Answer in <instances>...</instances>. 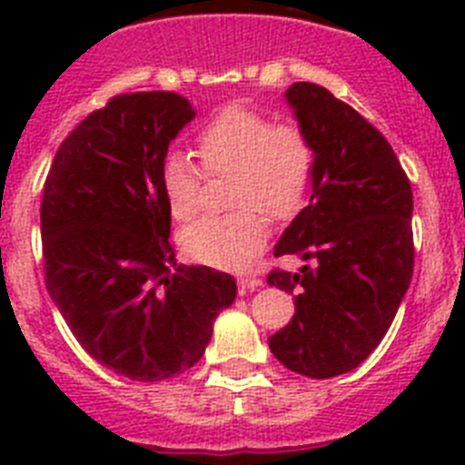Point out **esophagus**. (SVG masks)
<instances>
[{"label":"esophagus","mask_w":465,"mask_h":465,"mask_svg":"<svg viewBox=\"0 0 465 465\" xmlns=\"http://www.w3.org/2000/svg\"><path fill=\"white\" fill-rule=\"evenodd\" d=\"M237 283H240L242 291H253L261 286V279L258 277H252V274H242V277H237Z\"/></svg>","instance_id":"esophagus-1"}]
</instances>
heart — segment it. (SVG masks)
Wrapping results in <instances>:
<instances>
[{
    "instance_id": "1",
    "label": "heart",
    "mask_w": 465,
    "mask_h": 465,
    "mask_svg": "<svg viewBox=\"0 0 465 465\" xmlns=\"http://www.w3.org/2000/svg\"><path fill=\"white\" fill-rule=\"evenodd\" d=\"M207 176H228L230 204L237 212L204 216L182 235L183 252L219 270H244L261 253L268 219H291L310 193L316 149L298 123H274L249 106H228L195 139ZM160 188L174 221H191L203 207L204 175L183 153H170L160 167Z\"/></svg>"
}]
</instances>
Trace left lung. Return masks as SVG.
Returning a JSON list of instances; mask_svg holds the SVG:
<instances>
[{"label":"left lung","instance_id":"left-lung-1","mask_svg":"<svg viewBox=\"0 0 465 465\" xmlns=\"http://www.w3.org/2000/svg\"><path fill=\"white\" fill-rule=\"evenodd\" d=\"M316 149L307 207L283 230L274 256L314 261L272 270L295 314L268 340L279 363L328 380L354 371L381 342L414 268L412 188L391 143L347 102L316 84L286 90Z\"/></svg>","mask_w":465,"mask_h":465}]
</instances>
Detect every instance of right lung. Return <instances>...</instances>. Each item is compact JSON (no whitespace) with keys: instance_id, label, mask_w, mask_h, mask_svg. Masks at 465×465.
I'll list each match as a JSON object with an SVG mask.
<instances>
[{"instance_id":"obj_1","label":"right lung","mask_w":465,"mask_h":465,"mask_svg":"<svg viewBox=\"0 0 465 465\" xmlns=\"http://www.w3.org/2000/svg\"><path fill=\"white\" fill-rule=\"evenodd\" d=\"M195 118L176 93H125L60 143L41 197L46 289L74 338L137 381L182 375L203 359L237 283L176 265L160 188L167 146Z\"/></svg>"}]
</instances>
